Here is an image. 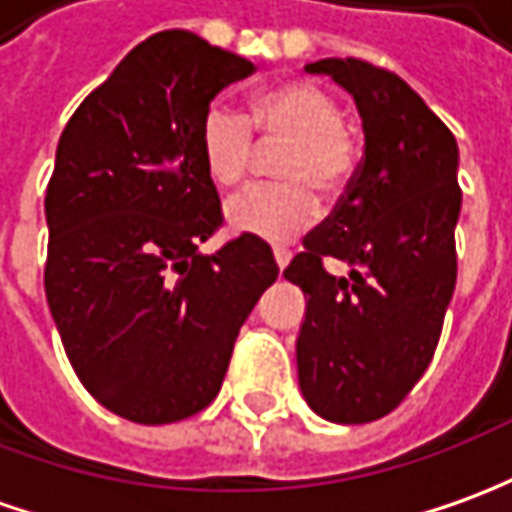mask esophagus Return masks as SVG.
<instances>
[{
  "label": "esophagus",
  "instance_id": "obj_1",
  "mask_svg": "<svg viewBox=\"0 0 512 512\" xmlns=\"http://www.w3.org/2000/svg\"><path fill=\"white\" fill-rule=\"evenodd\" d=\"M274 263H277V269L283 271L285 266H288V252H283V249H274Z\"/></svg>",
  "mask_w": 512,
  "mask_h": 512
}]
</instances>
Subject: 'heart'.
<instances>
[{
	"instance_id": "obj_1",
	"label": "heart",
	"mask_w": 512,
	"mask_h": 512,
	"mask_svg": "<svg viewBox=\"0 0 512 512\" xmlns=\"http://www.w3.org/2000/svg\"><path fill=\"white\" fill-rule=\"evenodd\" d=\"M257 137L274 156L277 184H255L229 198V227L266 241H288L316 218V198L339 201L353 182L358 137L342 103L311 81L280 83L257 97L249 114L212 106L201 123V156L218 184H238L257 156Z\"/></svg>"
}]
</instances>
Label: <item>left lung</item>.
<instances>
[{
  "label": "left lung",
  "instance_id": "obj_1",
  "mask_svg": "<svg viewBox=\"0 0 512 512\" xmlns=\"http://www.w3.org/2000/svg\"><path fill=\"white\" fill-rule=\"evenodd\" d=\"M356 100L364 159L336 210L283 271L305 294L297 373L330 423L389 415L426 373L457 283L460 151L446 123L395 72L361 58L305 66ZM351 266L324 271V257Z\"/></svg>",
  "mask_w": 512,
  "mask_h": 512
}]
</instances>
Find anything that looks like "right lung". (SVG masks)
I'll list each match as a JSON object with an SVG mask.
<instances>
[{
    "label": "right lung",
    "mask_w": 512,
    "mask_h": 512,
    "mask_svg": "<svg viewBox=\"0 0 512 512\" xmlns=\"http://www.w3.org/2000/svg\"><path fill=\"white\" fill-rule=\"evenodd\" d=\"M255 64L187 30L145 38L69 117L47 184L44 291L66 358L109 412L162 426L210 406L238 330L277 280L266 243L221 227L201 123Z\"/></svg>",
    "instance_id": "1"
}]
</instances>
